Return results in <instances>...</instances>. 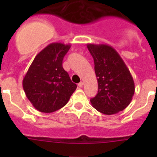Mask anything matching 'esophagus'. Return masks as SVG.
I'll list each match as a JSON object with an SVG mask.
<instances>
[{
	"instance_id": "34e87169",
	"label": "esophagus",
	"mask_w": 157,
	"mask_h": 157,
	"mask_svg": "<svg viewBox=\"0 0 157 157\" xmlns=\"http://www.w3.org/2000/svg\"><path fill=\"white\" fill-rule=\"evenodd\" d=\"M83 82H80V83H78V86L79 87H83Z\"/></svg>"
}]
</instances>
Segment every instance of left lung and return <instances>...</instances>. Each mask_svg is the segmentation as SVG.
<instances>
[{"instance_id": "left-lung-1", "label": "left lung", "mask_w": 157, "mask_h": 157, "mask_svg": "<svg viewBox=\"0 0 157 157\" xmlns=\"http://www.w3.org/2000/svg\"><path fill=\"white\" fill-rule=\"evenodd\" d=\"M94 61L98 93L90 99L92 105L105 115L124 110L134 94V82L119 54L108 45L87 44Z\"/></svg>"}]
</instances>
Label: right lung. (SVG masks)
<instances>
[{"label": "right lung", "instance_id": "obj_1", "mask_svg": "<svg viewBox=\"0 0 157 157\" xmlns=\"http://www.w3.org/2000/svg\"><path fill=\"white\" fill-rule=\"evenodd\" d=\"M70 48V44H49L36 55L23 78L26 97L39 112L51 113L64 107L77 88L62 67Z\"/></svg>", "mask_w": 157, "mask_h": 157}]
</instances>
